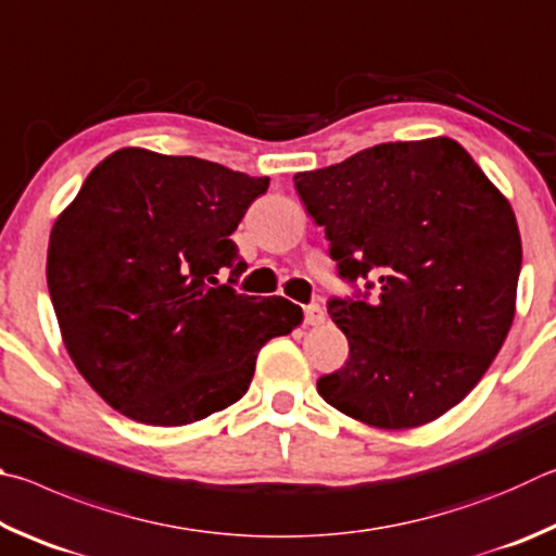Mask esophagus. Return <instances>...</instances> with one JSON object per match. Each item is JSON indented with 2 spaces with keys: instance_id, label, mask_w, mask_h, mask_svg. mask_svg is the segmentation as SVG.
<instances>
[{
  "instance_id": "34e87169",
  "label": "esophagus",
  "mask_w": 556,
  "mask_h": 556,
  "mask_svg": "<svg viewBox=\"0 0 556 556\" xmlns=\"http://www.w3.org/2000/svg\"><path fill=\"white\" fill-rule=\"evenodd\" d=\"M323 323H325L323 305H307L305 307V325H323Z\"/></svg>"
}]
</instances>
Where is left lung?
<instances>
[{
    "label": "left lung",
    "mask_w": 556,
    "mask_h": 556,
    "mask_svg": "<svg viewBox=\"0 0 556 556\" xmlns=\"http://www.w3.org/2000/svg\"><path fill=\"white\" fill-rule=\"evenodd\" d=\"M295 190L325 227L339 276L376 280L371 300L327 303L349 362L319 378L317 393L381 430L452 410L515 317L522 243L510 202L446 136L378 143L298 173Z\"/></svg>",
    "instance_id": "left-lung-1"
}]
</instances>
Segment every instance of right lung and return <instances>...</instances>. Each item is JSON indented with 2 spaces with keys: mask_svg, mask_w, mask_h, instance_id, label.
<instances>
[{
  "mask_svg": "<svg viewBox=\"0 0 556 556\" xmlns=\"http://www.w3.org/2000/svg\"><path fill=\"white\" fill-rule=\"evenodd\" d=\"M266 190L212 161L119 149L58 214L46 278L63 344L129 420L224 410L249 391L261 346L303 323L286 298L231 288L247 263L229 237Z\"/></svg>",
  "mask_w": 556,
  "mask_h": 556,
  "instance_id": "right-lung-1",
  "label": "right lung"
}]
</instances>
